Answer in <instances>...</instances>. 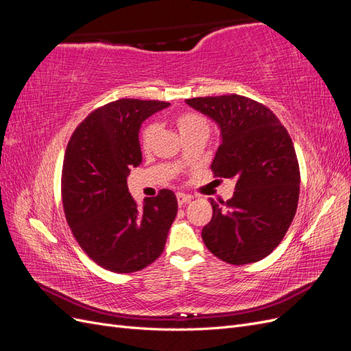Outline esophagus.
Here are the masks:
<instances>
[{"label":"esophagus","mask_w":351,"mask_h":351,"mask_svg":"<svg viewBox=\"0 0 351 351\" xmlns=\"http://www.w3.org/2000/svg\"><path fill=\"white\" fill-rule=\"evenodd\" d=\"M193 197L190 196V195H186V193H177V202H178V205L180 206H183V205H186V204H189L190 200H192Z\"/></svg>","instance_id":"1"}]
</instances>
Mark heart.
I'll use <instances>...</instances> for the list:
<instances>
[{
    "mask_svg": "<svg viewBox=\"0 0 351 351\" xmlns=\"http://www.w3.org/2000/svg\"><path fill=\"white\" fill-rule=\"evenodd\" d=\"M177 127H178V132L182 136H187L190 133H196V132H208L209 130L206 120L196 112H184L182 115H178L177 117ZM156 133H158V125L154 123L147 124L142 130L141 145L143 149H149V146L152 145V141L156 136Z\"/></svg>",
    "mask_w": 351,
    "mask_h": 351,
    "instance_id": "b5f03b06",
    "label": "heart"
}]
</instances>
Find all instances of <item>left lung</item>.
<instances>
[{"instance_id": "obj_1", "label": "left lung", "mask_w": 351, "mask_h": 351, "mask_svg": "<svg viewBox=\"0 0 351 351\" xmlns=\"http://www.w3.org/2000/svg\"><path fill=\"white\" fill-rule=\"evenodd\" d=\"M221 130L210 164L215 177L234 178L227 202L210 200L205 246L231 265L258 262L278 246L297 210L300 169L291 137L268 107L241 95L186 99Z\"/></svg>"}]
</instances>
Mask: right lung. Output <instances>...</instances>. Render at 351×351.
<instances>
[{
    "label": "right lung",
    "mask_w": 351,
    "mask_h": 351,
    "mask_svg": "<svg viewBox=\"0 0 351 351\" xmlns=\"http://www.w3.org/2000/svg\"><path fill=\"white\" fill-rule=\"evenodd\" d=\"M162 101L123 98L95 110L67 145L61 176L62 206L79 246L99 267L117 274L141 271L164 252L177 215L168 189L139 208L127 187L130 168L141 165L139 130Z\"/></svg>",
    "instance_id": "obj_1"
}]
</instances>
